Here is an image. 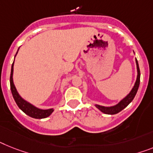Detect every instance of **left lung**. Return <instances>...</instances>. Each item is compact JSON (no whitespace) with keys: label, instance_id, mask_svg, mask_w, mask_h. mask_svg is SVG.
<instances>
[{"label":"left lung","instance_id":"8db88e82","mask_svg":"<svg viewBox=\"0 0 153 153\" xmlns=\"http://www.w3.org/2000/svg\"><path fill=\"white\" fill-rule=\"evenodd\" d=\"M136 64H137L138 76H137V80H136L135 84H134V87L132 88V90L131 91L130 93H129L125 98L123 99L122 100L120 101L118 104L115 105V106H110V107H106V106H100V105H96V107H97L100 110H101L102 113H104V114H117V113H119L122 110H124V109L125 108L132 100H133V99L134 98V96H135L136 93H137V91H138L140 84V69L139 67H138V63L137 60H136Z\"/></svg>","mask_w":153,"mask_h":153}]
</instances>
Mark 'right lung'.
<instances>
[{"label": "right lung", "mask_w": 153, "mask_h": 153, "mask_svg": "<svg viewBox=\"0 0 153 153\" xmlns=\"http://www.w3.org/2000/svg\"><path fill=\"white\" fill-rule=\"evenodd\" d=\"M13 66L14 62L12 64V65H11V76H10V85H11V93H12L14 100H15V102L18 105V106L25 114L29 115L31 117L36 118V119H42V118H46L50 116L52 114L53 111V109H49V110H40V109H38L36 107H35L34 106H33L32 104H30L29 102L24 100L21 96H19L17 90H16V88H15V85L13 83V79H12V75H13Z\"/></svg>", "instance_id": "1"}]
</instances>
